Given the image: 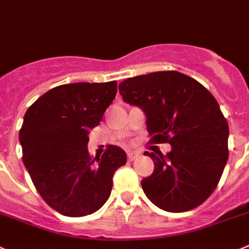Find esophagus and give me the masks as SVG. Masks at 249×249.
Returning a JSON list of instances; mask_svg holds the SVG:
<instances>
[{
    "mask_svg": "<svg viewBox=\"0 0 249 249\" xmlns=\"http://www.w3.org/2000/svg\"><path fill=\"white\" fill-rule=\"evenodd\" d=\"M139 157V153L138 152H132V151H130V152H127V160L129 161H135L136 159Z\"/></svg>",
    "mask_w": 249,
    "mask_h": 249,
    "instance_id": "obj_1",
    "label": "esophagus"
}]
</instances>
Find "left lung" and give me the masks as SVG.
<instances>
[{
  "label": "left lung",
  "mask_w": 249,
  "mask_h": 249,
  "mask_svg": "<svg viewBox=\"0 0 249 249\" xmlns=\"http://www.w3.org/2000/svg\"><path fill=\"white\" fill-rule=\"evenodd\" d=\"M123 101L146 115L150 141L171 152H148L155 163L141 185L146 196L169 213L192 210L215 190L229 159V124L201 83L178 71H159L119 85Z\"/></svg>",
  "instance_id": "1"
}]
</instances>
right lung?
<instances>
[{
	"label": "right lung",
	"mask_w": 249,
	"mask_h": 249,
	"mask_svg": "<svg viewBox=\"0 0 249 249\" xmlns=\"http://www.w3.org/2000/svg\"><path fill=\"white\" fill-rule=\"evenodd\" d=\"M117 81L51 88L28 108L19 130L23 163L49 206L70 217L90 215L108 200L126 153L109 145L89 156L88 132L117 96Z\"/></svg>",
	"instance_id": "add662e5"
}]
</instances>
